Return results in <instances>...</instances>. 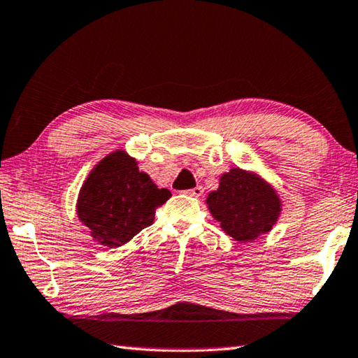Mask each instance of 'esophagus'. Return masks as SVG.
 I'll use <instances>...</instances> for the list:
<instances>
[{"instance_id":"34e87169","label":"esophagus","mask_w":358,"mask_h":358,"mask_svg":"<svg viewBox=\"0 0 358 358\" xmlns=\"http://www.w3.org/2000/svg\"><path fill=\"white\" fill-rule=\"evenodd\" d=\"M185 194L190 196H200L201 194H203V187H201V185H196V187H194V189L185 190Z\"/></svg>"}]
</instances>
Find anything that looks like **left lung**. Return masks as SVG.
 Returning a JSON list of instances; mask_svg holds the SVG:
<instances>
[{"label":"left lung","instance_id":"1","mask_svg":"<svg viewBox=\"0 0 358 358\" xmlns=\"http://www.w3.org/2000/svg\"><path fill=\"white\" fill-rule=\"evenodd\" d=\"M206 205L222 231L239 242L255 241L271 231L281 213L276 190L241 168L221 176L220 187L208 194Z\"/></svg>","mask_w":358,"mask_h":358}]
</instances>
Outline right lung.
<instances>
[{"mask_svg":"<svg viewBox=\"0 0 358 358\" xmlns=\"http://www.w3.org/2000/svg\"><path fill=\"white\" fill-rule=\"evenodd\" d=\"M171 196L126 152H113L92 169L77 200V216L96 242L119 247L155 220V211Z\"/></svg>","mask_w":358,"mask_h":358,"instance_id":"add662e5","label":"right lung"}]
</instances>
